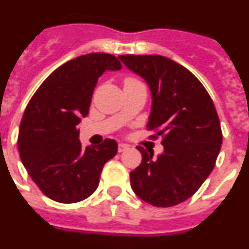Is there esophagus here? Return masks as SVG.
Wrapping results in <instances>:
<instances>
[{
	"mask_svg": "<svg viewBox=\"0 0 249 249\" xmlns=\"http://www.w3.org/2000/svg\"><path fill=\"white\" fill-rule=\"evenodd\" d=\"M128 145H126V144H119V148H118V150H119V153H123V152H125V150L128 149Z\"/></svg>",
	"mask_w": 249,
	"mask_h": 249,
	"instance_id": "1",
	"label": "esophagus"
}]
</instances>
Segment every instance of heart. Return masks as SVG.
Returning <instances> with one entry per match:
<instances>
[{"mask_svg": "<svg viewBox=\"0 0 249 249\" xmlns=\"http://www.w3.org/2000/svg\"><path fill=\"white\" fill-rule=\"evenodd\" d=\"M126 81H134V79H131V78H128Z\"/></svg>", "mask_w": 249, "mask_h": 249, "instance_id": "heart-1", "label": "heart"}]
</instances>
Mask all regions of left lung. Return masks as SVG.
Returning <instances> with one entry per match:
<instances>
[{"label": "left lung", "instance_id": "left-lung-1", "mask_svg": "<svg viewBox=\"0 0 249 249\" xmlns=\"http://www.w3.org/2000/svg\"><path fill=\"white\" fill-rule=\"evenodd\" d=\"M148 83L152 95L147 128L162 137L163 153H142L130 172L133 191L143 201L170 208L191 197L215 166L220 152V121L205 87L187 68L162 55H120Z\"/></svg>", "mask_w": 249, "mask_h": 249}]
</instances>
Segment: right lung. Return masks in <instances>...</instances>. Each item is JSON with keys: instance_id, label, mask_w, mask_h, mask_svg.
Returning a JSON list of instances; mask_svg holds the SVG:
<instances>
[{"instance_id": "add662e5", "label": "right lung", "mask_w": 249, "mask_h": 249, "mask_svg": "<svg viewBox=\"0 0 249 249\" xmlns=\"http://www.w3.org/2000/svg\"><path fill=\"white\" fill-rule=\"evenodd\" d=\"M120 68L111 54L81 55L54 71L31 97L20 124L18 152L29 176L49 199L63 204L87 199L118 152L114 139L83 149L77 125L89 115L100 77Z\"/></svg>"}]
</instances>
